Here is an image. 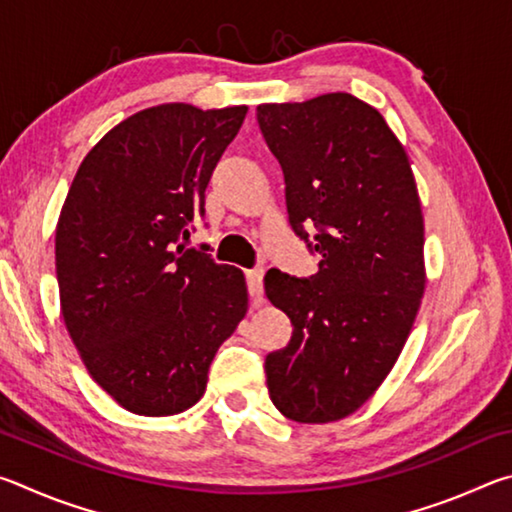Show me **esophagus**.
<instances>
[{"label":"esophagus","instance_id":"obj_1","mask_svg":"<svg viewBox=\"0 0 512 512\" xmlns=\"http://www.w3.org/2000/svg\"><path fill=\"white\" fill-rule=\"evenodd\" d=\"M246 282H248L250 298H253L255 305H259V302H262V293H264V271L262 268L246 271Z\"/></svg>","mask_w":512,"mask_h":512}]
</instances>
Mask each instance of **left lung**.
Listing matches in <instances>:
<instances>
[{"mask_svg":"<svg viewBox=\"0 0 512 512\" xmlns=\"http://www.w3.org/2000/svg\"><path fill=\"white\" fill-rule=\"evenodd\" d=\"M257 121L287 185L291 228L320 255L298 280L271 268L268 300L293 336L266 357L284 418H348L375 395L409 339L424 293V219L409 155L370 103L348 92L262 103Z\"/></svg>","mask_w":512,"mask_h":512,"instance_id":"left-lung-1","label":"left lung"}]
</instances>
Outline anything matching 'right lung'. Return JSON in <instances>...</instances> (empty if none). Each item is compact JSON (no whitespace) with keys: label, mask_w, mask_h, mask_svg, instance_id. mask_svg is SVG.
<instances>
[{"label":"right lung","mask_w":512,"mask_h":512,"mask_svg":"<svg viewBox=\"0 0 512 512\" xmlns=\"http://www.w3.org/2000/svg\"><path fill=\"white\" fill-rule=\"evenodd\" d=\"M248 106L162 103L85 155L56 225L60 311L90 377L137 415L201 400L221 343L248 311L235 266L176 246L205 216L216 162Z\"/></svg>","instance_id":"add662e5"}]
</instances>
